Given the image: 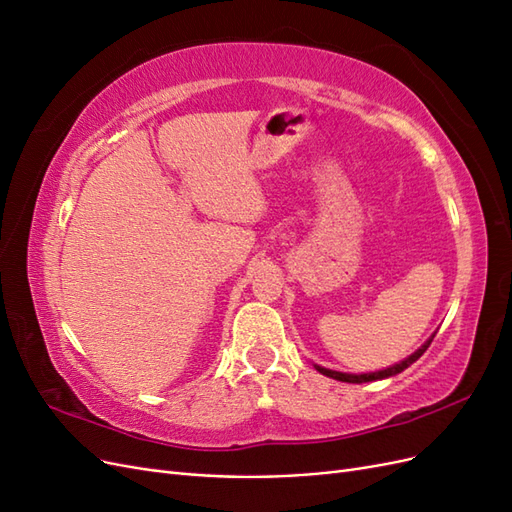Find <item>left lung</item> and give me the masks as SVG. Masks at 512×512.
<instances>
[{"label": "left lung", "instance_id": "obj_1", "mask_svg": "<svg viewBox=\"0 0 512 512\" xmlns=\"http://www.w3.org/2000/svg\"><path fill=\"white\" fill-rule=\"evenodd\" d=\"M433 337H436V335H431L421 348H418L414 354L408 356V359H404V361L393 365V367H386V369H382V371H371V374H342V371H333V369L320 367V365H316V369L320 371L322 376H329V378H333V380L350 382V384H361V382H374V380H382V378H391V376H395V374H401V371H404L406 367H410L414 361L421 359L423 352H425V350L429 348V344L433 342Z\"/></svg>", "mask_w": 512, "mask_h": 512}]
</instances>
